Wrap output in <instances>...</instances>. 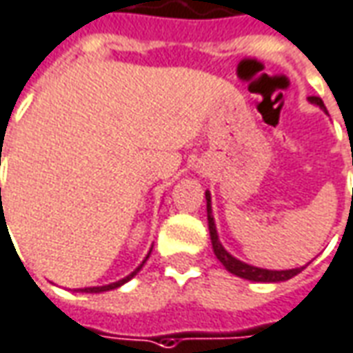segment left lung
I'll use <instances>...</instances> for the list:
<instances>
[{"instance_id": "1", "label": "left lung", "mask_w": 353, "mask_h": 353, "mask_svg": "<svg viewBox=\"0 0 353 353\" xmlns=\"http://www.w3.org/2000/svg\"><path fill=\"white\" fill-rule=\"evenodd\" d=\"M311 104H317L319 108L325 110V104L323 100L317 98V96H311L309 98ZM207 196V220H208V232H210V241H212V249H214V255L216 259L224 265L228 272L236 274L239 278H245V280H251V282H284V280H290L294 278L296 274L301 272V268H290V270H268V268H259V267H251L247 265L243 261H239L234 255H230L224 245L220 243L218 239V232H216V224H214V216H212V201H210V191L205 193Z\"/></svg>"}]
</instances>
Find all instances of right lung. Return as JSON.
I'll return each instance as SVG.
<instances>
[{
	"mask_svg": "<svg viewBox=\"0 0 353 353\" xmlns=\"http://www.w3.org/2000/svg\"><path fill=\"white\" fill-rule=\"evenodd\" d=\"M0 191H1V189H0ZM0 201H1V196H0ZM146 259H148V255H146V257H145V261H146ZM145 261H143V263H141V265H139V267H137L135 270H133V272L129 274V276L121 278V280H117V282H114V284H108V286H94V288H81V290H75V292H85V294H100V292H108V290H116V288L123 286L125 282H129L131 278L135 276L137 272H139V270L143 268V265H145Z\"/></svg>",
	"mask_w": 353,
	"mask_h": 353,
	"instance_id": "obj_1",
	"label": "right lung"
}]
</instances>
